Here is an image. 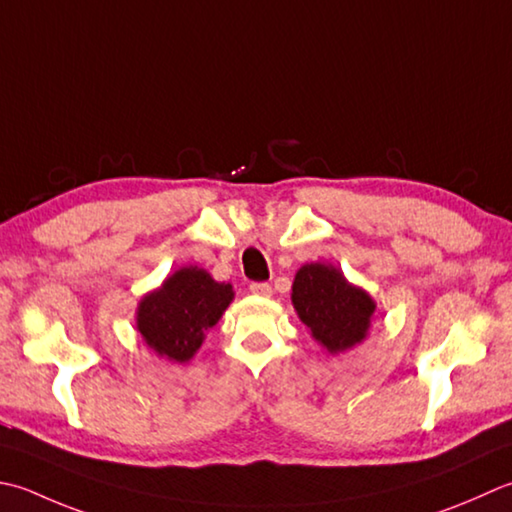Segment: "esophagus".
Segmentation results:
<instances>
[{"label":"esophagus","instance_id":"esophagus-1","mask_svg":"<svg viewBox=\"0 0 512 512\" xmlns=\"http://www.w3.org/2000/svg\"><path fill=\"white\" fill-rule=\"evenodd\" d=\"M250 293L268 297L270 293H273V288H270V284H268V282H253V284H250Z\"/></svg>","mask_w":512,"mask_h":512}]
</instances>
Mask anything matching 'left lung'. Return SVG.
<instances>
[{
  "instance_id": "1",
  "label": "left lung",
  "mask_w": 512,
  "mask_h": 512,
  "mask_svg": "<svg viewBox=\"0 0 512 512\" xmlns=\"http://www.w3.org/2000/svg\"><path fill=\"white\" fill-rule=\"evenodd\" d=\"M293 304L299 319L330 353L362 342L375 310L362 288L350 286L337 268L326 264H306L297 270Z\"/></svg>"
}]
</instances>
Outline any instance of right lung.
<instances>
[{"label":"right lung","mask_w":512,"mask_h":512,"mask_svg":"<svg viewBox=\"0 0 512 512\" xmlns=\"http://www.w3.org/2000/svg\"><path fill=\"white\" fill-rule=\"evenodd\" d=\"M230 302V284L215 282L197 266L182 268L168 277L162 288L142 299L137 328L157 355L170 362H188L202 346L206 330L219 322Z\"/></svg>","instance_id":"obj_1"}]
</instances>
